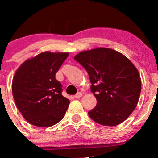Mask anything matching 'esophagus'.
<instances>
[{"instance_id": "esophagus-1", "label": "esophagus", "mask_w": 158, "mask_h": 158, "mask_svg": "<svg viewBox=\"0 0 158 158\" xmlns=\"http://www.w3.org/2000/svg\"><path fill=\"white\" fill-rule=\"evenodd\" d=\"M82 96V93L79 92V93H77L76 95H75L74 98H76V99H79V98H80Z\"/></svg>"}]
</instances>
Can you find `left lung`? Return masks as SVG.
Listing matches in <instances>:
<instances>
[{"mask_svg":"<svg viewBox=\"0 0 158 158\" xmlns=\"http://www.w3.org/2000/svg\"><path fill=\"white\" fill-rule=\"evenodd\" d=\"M74 59L88 73L97 101L88 113L89 117L103 126L123 123L137 106L141 91L135 65L124 55L108 48L82 51Z\"/></svg>","mask_w":158,"mask_h":158,"instance_id":"8db88e82","label":"left lung"}]
</instances>
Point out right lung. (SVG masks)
Returning a JSON list of instances; mask_svg holds the SVG:
<instances>
[{"label": "right lung", "instance_id": "right-lung-1", "mask_svg": "<svg viewBox=\"0 0 158 158\" xmlns=\"http://www.w3.org/2000/svg\"><path fill=\"white\" fill-rule=\"evenodd\" d=\"M68 56V52H44L24 61L15 72L14 100L31 124L51 127L65 116L69 99L62 95V84L56 74Z\"/></svg>", "mask_w": 158, "mask_h": 158}]
</instances>
